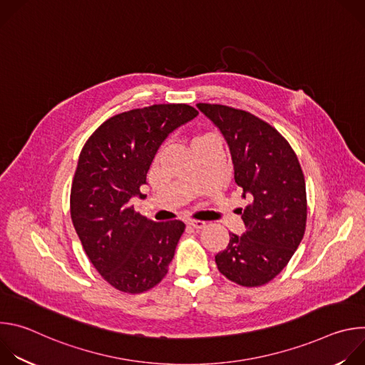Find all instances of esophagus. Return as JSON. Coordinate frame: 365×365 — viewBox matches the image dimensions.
I'll return each mask as SVG.
<instances>
[{
  "label": "esophagus",
  "instance_id": "34e87169",
  "mask_svg": "<svg viewBox=\"0 0 365 365\" xmlns=\"http://www.w3.org/2000/svg\"><path fill=\"white\" fill-rule=\"evenodd\" d=\"M187 224H189L190 227H193L195 230H202V228L206 227V222H205V221H199V220H189Z\"/></svg>",
  "mask_w": 365,
  "mask_h": 365
}]
</instances>
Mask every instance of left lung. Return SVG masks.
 Returning <instances> with one entry per match:
<instances>
[{
  "label": "left lung",
  "mask_w": 365,
  "mask_h": 365,
  "mask_svg": "<svg viewBox=\"0 0 365 365\" xmlns=\"http://www.w3.org/2000/svg\"><path fill=\"white\" fill-rule=\"evenodd\" d=\"M222 134L234 180L250 203L238 207L245 231L230 234L215 255L218 270L231 282L255 287L273 280L297 250L306 227L304 178L289 143L255 115L217 103H197Z\"/></svg>",
  "instance_id": "obj_1"
}]
</instances>
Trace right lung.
<instances>
[{"mask_svg": "<svg viewBox=\"0 0 365 365\" xmlns=\"http://www.w3.org/2000/svg\"><path fill=\"white\" fill-rule=\"evenodd\" d=\"M186 103H159L118 114L83 145L71 190V217L91 263L113 287L141 293L168 274L185 224L154 222L134 211L140 187L163 141L192 121Z\"/></svg>", "mask_w": 365, "mask_h": 365, "instance_id": "obj_1", "label": "right lung"}]
</instances>
